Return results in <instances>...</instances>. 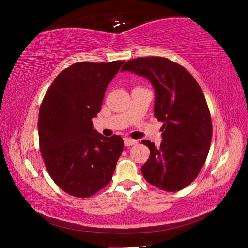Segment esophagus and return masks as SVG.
I'll list each match as a JSON object with an SVG mask.
<instances>
[{
	"instance_id": "1",
	"label": "esophagus",
	"mask_w": 248,
	"mask_h": 248,
	"mask_svg": "<svg viewBox=\"0 0 248 248\" xmlns=\"http://www.w3.org/2000/svg\"><path fill=\"white\" fill-rule=\"evenodd\" d=\"M136 144H138V140H136L128 139V138H125V139H124V145L127 146V147L133 146V145H136Z\"/></svg>"
}]
</instances>
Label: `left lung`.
<instances>
[{
  "label": "left lung",
  "mask_w": 248,
  "mask_h": 248,
  "mask_svg": "<svg viewBox=\"0 0 248 248\" xmlns=\"http://www.w3.org/2000/svg\"><path fill=\"white\" fill-rule=\"evenodd\" d=\"M124 70L151 82L155 89V117L164 123L159 147L141 140L150 149L141 173L163 191H180L196 179L211 145V114L202 88L186 68L165 57H138L125 62L121 68Z\"/></svg>",
  "instance_id": "8db88e82"
}]
</instances>
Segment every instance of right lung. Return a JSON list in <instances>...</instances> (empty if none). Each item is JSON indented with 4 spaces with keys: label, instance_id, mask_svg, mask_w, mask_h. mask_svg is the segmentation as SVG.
Masks as SVG:
<instances>
[{
    "label": "right lung",
    "instance_id": "add662e5",
    "mask_svg": "<svg viewBox=\"0 0 248 248\" xmlns=\"http://www.w3.org/2000/svg\"><path fill=\"white\" fill-rule=\"evenodd\" d=\"M124 62H76L55 78L41 102V156L56 186L71 196L91 197L112 180L124 140L101 135L92 119Z\"/></svg>",
    "mask_w": 248,
    "mask_h": 248
}]
</instances>
